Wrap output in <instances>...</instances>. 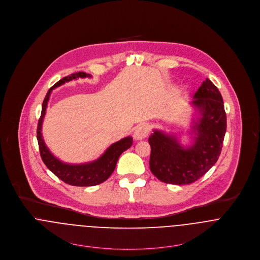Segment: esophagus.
Returning a JSON list of instances; mask_svg holds the SVG:
<instances>
[{
  "label": "esophagus",
  "mask_w": 260,
  "mask_h": 260,
  "mask_svg": "<svg viewBox=\"0 0 260 260\" xmlns=\"http://www.w3.org/2000/svg\"><path fill=\"white\" fill-rule=\"evenodd\" d=\"M149 131H150V128H149V125L147 124H143L138 126L136 129H135V132H134V139L135 140H142V139H145L148 134H149Z\"/></svg>",
  "instance_id": "34e87169"
}]
</instances>
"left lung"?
<instances>
[{"mask_svg":"<svg viewBox=\"0 0 260 260\" xmlns=\"http://www.w3.org/2000/svg\"><path fill=\"white\" fill-rule=\"evenodd\" d=\"M199 118L192 121V144L183 147L176 136L154 130L149 137L150 170L166 184L189 185L213 167L221 152L226 115L219 90L207 78L193 95Z\"/></svg>","mask_w":260,"mask_h":260,"instance_id":"obj_1","label":"left lung"}]
</instances>
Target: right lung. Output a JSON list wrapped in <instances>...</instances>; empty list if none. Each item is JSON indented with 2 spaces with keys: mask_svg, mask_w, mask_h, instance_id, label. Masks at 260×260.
Masks as SVG:
<instances>
[{
  "mask_svg": "<svg viewBox=\"0 0 260 260\" xmlns=\"http://www.w3.org/2000/svg\"><path fill=\"white\" fill-rule=\"evenodd\" d=\"M84 78V77H91L90 74L85 72H77L72 73L70 76H66L59 81H57L49 90L47 91V95L44 99L43 106H42V114L39 119L38 129H37V139L39 143L41 157L45 163V165L61 181L64 183L76 186V187H91L96 186L104 181H106L111 174L113 173L120 155L129 149L133 143L132 137L128 136L120 141L112 144L108 149L104 152V154L99 157L97 160L86 163V164H78V165H71L67 164L55 158L50 151L47 149L46 143L44 141L43 134H42V126L44 117L47 111V102L49 99L50 93L52 89L55 87L60 86L61 84L69 82L72 79L76 78Z\"/></svg>",
  "mask_w": 260,
  "mask_h": 260,
  "instance_id": "1",
  "label": "right lung"
}]
</instances>
